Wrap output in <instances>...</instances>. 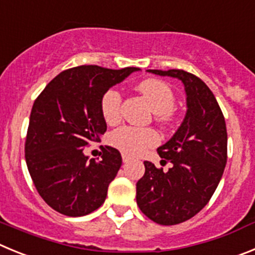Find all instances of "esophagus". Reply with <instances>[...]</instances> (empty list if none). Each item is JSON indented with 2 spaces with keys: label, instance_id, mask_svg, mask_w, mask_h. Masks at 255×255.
I'll list each match as a JSON object with an SVG mask.
<instances>
[{
  "label": "esophagus",
  "instance_id": "obj_1",
  "mask_svg": "<svg viewBox=\"0 0 255 255\" xmlns=\"http://www.w3.org/2000/svg\"><path fill=\"white\" fill-rule=\"evenodd\" d=\"M122 160H123V162H128V161H130V160H132V157H130V156H128V155H126V153H122Z\"/></svg>",
  "mask_w": 255,
  "mask_h": 255
}]
</instances>
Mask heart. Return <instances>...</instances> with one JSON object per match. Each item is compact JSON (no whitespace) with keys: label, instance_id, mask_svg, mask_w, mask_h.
Wrapping results in <instances>:
<instances>
[{"label":"heart","instance_id":"heart-1","mask_svg":"<svg viewBox=\"0 0 255 255\" xmlns=\"http://www.w3.org/2000/svg\"><path fill=\"white\" fill-rule=\"evenodd\" d=\"M143 99L155 114V122L161 127L170 125L174 119L175 95L166 82L157 79H146L137 85ZM122 96L114 89H109L102 96L100 109L105 122L114 125L121 119ZM112 146L127 155H139L159 142V136L151 128H134L125 126L114 130L109 137Z\"/></svg>","mask_w":255,"mask_h":255}]
</instances>
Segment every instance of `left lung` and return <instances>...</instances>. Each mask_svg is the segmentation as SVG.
<instances>
[{
	"label": "left lung",
	"mask_w": 255,
	"mask_h": 255,
	"mask_svg": "<svg viewBox=\"0 0 255 255\" xmlns=\"http://www.w3.org/2000/svg\"><path fill=\"white\" fill-rule=\"evenodd\" d=\"M184 84L188 111L182 126L157 148L164 170L144 161L136 184V199L144 216L160 225H176L196 216L219 185L228 161L224 114L207 85L183 70H148Z\"/></svg>",
	"instance_id": "left-lung-1"
}]
</instances>
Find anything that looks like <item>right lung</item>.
Wrapping results in <instances>:
<instances>
[{
    "label": "right lung",
    "instance_id": "add662e5",
    "mask_svg": "<svg viewBox=\"0 0 255 255\" xmlns=\"http://www.w3.org/2000/svg\"><path fill=\"white\" fill-rule=\"evenodd\" d=\"M137 67L111 70L79 66L62 71L33 104L25 141L27 170L49 207L71 217L89 215L107 198L122 165L117 148L105 146L98 160L84 155L107 130L100 102L105 91Z\"/></svg>",
    "mask_w": 255,
    "mask_h": 255
}]
</instances>
